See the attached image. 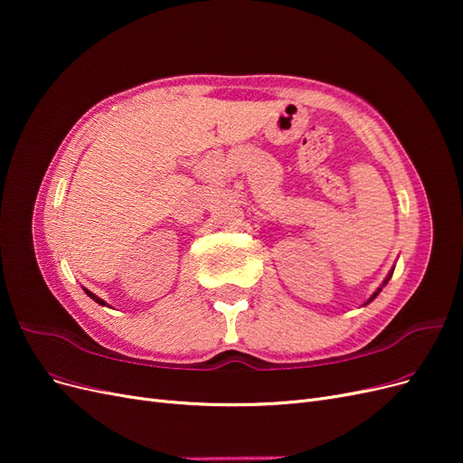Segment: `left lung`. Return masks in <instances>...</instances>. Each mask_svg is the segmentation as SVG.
Listing matches in <instances>:
<instances>
[{"mask_svg":"<svg viewBox=\"0 0 463 463\" xmlns=\"http://www.w3.org/2000/svg\"><path fill=\"white\" fill-rule=\"evenodd\" d=\"M390 276H392V274H390ZM388 279H390V278H386V282H388ZM386 282H384V284H386ZM378 291H381V288H378V289L373 293V296H371V299H369V301H373V299L378 296Z\"/></svg>","mask_w":463,"mask_h":463,"instance_id":"1","label":"left lung"}]
</instances>
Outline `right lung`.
Wrapping results in <instances>:
<instances>
[{"instance_id": "add662e5", "label": "right lung", "mask_w": 463, "mask_h": 463, "mask_svg": "<svg viewBox=\"0 0 463 463\" xmlns=\"http://www.w3.org/2000/svg\"><path fill=\"white\" fill-rule=\"evenodd\" d=\"M85 291H87V296H89V298H92V299H94L96 303H100V305H106V303H104V301H102L100 298H96V296H94V293H90L89 289H85Z\"/></svg>"}]
</instances>
